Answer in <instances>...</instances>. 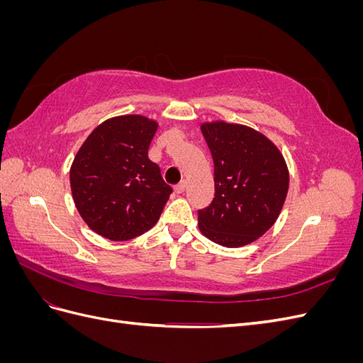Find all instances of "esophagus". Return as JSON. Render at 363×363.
Listing matches in <instances>:
<instances>
[{"label": "esophagus", "instance_id": "1", "mask_svg": "<svg viewBox=\"0 0 363 363\" xmlns=\"http://www.w3.org/2000/svg\"><path fill=\"white\" fill-rule=\"evenodd\" d=\"M186 188H188V182H186V180H183V182H180L177 186H175V192H177V194H183L184 191H186Z\"/></svg>", "mask_w": 363, "mask_h": 363}]
</instances>
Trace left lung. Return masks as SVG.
Returning a JSON list of instances; mask_svg holds the SVG:
<instances>
[{"instance_id":"left-lung-1","label":"left lung","mask_w":363,"mask_h":363,"mask_svg":"<svg viewBox=\"0 0 363 363\" xmlns=\"http://www.w3.org/2000/svg\"><path fill=\"white\" fill-rule=\"evenodd\" d=\"M215 164V199L199 211L200 232L228 248L244 247L277 221L289 189L280 150L257 130L224 121L201 124Z\"/></svg>"}]
</instances>
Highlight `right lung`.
I'll return each mask as SVG.
<instances>
[{
  "instance_id": "obj_1",
  "label": "right lung",
  "mask_w": 363,
  "mask_h": 363,
  "mask_svg": "<svg viewBox=\"0 0 363 363\" xmlns=\"http://www.w3.org/2000/svg\"><path fill=\"white\" fill-rule=\"evenodd\" d=\"M157 123L142 115L104 121L86 138L69 169L83 221L106 239L130 240L159 221L172 188L148 159Z\"/></svg>"
}]
</instances>
